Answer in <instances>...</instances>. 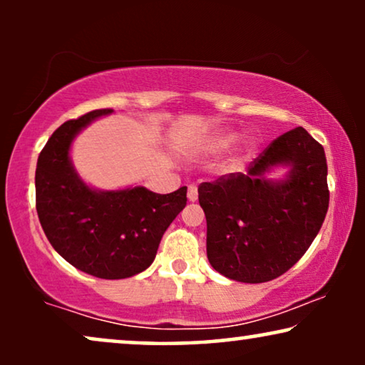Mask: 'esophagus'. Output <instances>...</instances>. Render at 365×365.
Segmentation results:
<instances>
[{
  "label": "esophagus",
  "mask_w": 365,
  "mask_h": 365,
  "mask_svg": "<svg viewBox=\"0 0 365 365\" xmlns=\"http://www.w3.org/2000/svg\"><path fill=\"white\" fill-rule=\"evenodd\" d=\"M187 199L189 201H196L197 199V187H196V184H189V187H187Z\"/></svg>",
  "instance_id": "34e87169"
}]
</instances>
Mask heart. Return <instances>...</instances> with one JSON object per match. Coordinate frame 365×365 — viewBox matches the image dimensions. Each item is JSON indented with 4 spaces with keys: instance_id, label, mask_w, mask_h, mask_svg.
Returning a JSON list of instances; mask_svg holds the SVG:
<instances>
[{
    "instance_id": "1",
    "label": "heart",
    "mask_w": 365,
    "mask_h": 365,
    "mask_svg": "<svg viewBox=\"0 0 365 365\" xmlns=\"http://www.w3.org/2000/svg\"><path fill=\"white\" fill-rule=\"evenodd\" d=\"M236 141V136L234 134H222V136H217L212 141V148L214 149H226L231 146V144Z\"/></svg>"
}]
</instances>
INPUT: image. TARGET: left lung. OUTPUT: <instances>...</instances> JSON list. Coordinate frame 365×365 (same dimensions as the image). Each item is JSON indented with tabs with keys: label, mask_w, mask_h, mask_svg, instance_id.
Masks as SVG:
<instances>
[{
	"label": "left lung",
	"mask_w": 365,
	"mask_h": 365,
	"mask_svg": "<svg viewBox=\"0 0 365 365\" xmlns=\"http://www.w3.org/2000/svg\"><path fill=\"white\" fill-rule=\"evenodd\" d=\"M289 163L286 182L263 173ZM207 222V259L239 282L272 281L301 259L317 236L329 207L327 161L322 144L304 128L274 139L247 168L197 187Z\"/></svg>",
	"instance_id": "8db88e82"
}]
</instances>
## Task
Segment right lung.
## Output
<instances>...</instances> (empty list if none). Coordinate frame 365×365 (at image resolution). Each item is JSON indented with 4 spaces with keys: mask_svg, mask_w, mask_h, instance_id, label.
I'll return each instance as SVG.
<instances>
[{
    "mask_svg": "<svg viewBox=\"0 0 365 365\" xmlns=\"http://www.w3.org/2000/svg\"><path fill=\"white\" fill-rule=\"evenodd\" d=\"M111 111L94 109L51 134L36 164V211L48 241L71 266L94 277L124 279L151 266L163 234L186 206L187 187L169 194L89 189L74 173L69 144L79 129Z\"/></svg>",
    "mask_w": 365,
    "mask_h": 365,
    "instance_id": "obj_1",
    "label": "right lung"
}]
</instances>
